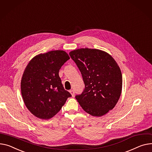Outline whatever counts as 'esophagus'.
I'll use <instances>...</instances> for the list:
<instances>
[{"mask_svg":"<svg viewBox=\"0 0 152 152\" xmlns=\"http://www.w3.org/2000/svg\"><path fill=\"white\" fill-rule=\"evenodd\" d=\"M69 92H70L71 94H72V96H75V92H74L73 90H69Z\"/></svg>","mask_w":152,"mask_h":152,"instance_id":"1","label":"esophagus"}]
</instances>
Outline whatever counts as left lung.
<instances>
[{"instance_id":"1","label":"left lung","mask_w":152,"mask_h":152,"mask_svg":"<svg viewBox=\"0 0 152 152\" xmlns=\"http://www.w3.org/2000/svg\"><path fill=\"white\" fill-rule=\"evenodd\" d=\"M81 73L85 88L75 96L90 115L101 117L117 103L122 90V75L114 58L103 50L81 48L69 53Z\"/></svg>"}]
</instances>
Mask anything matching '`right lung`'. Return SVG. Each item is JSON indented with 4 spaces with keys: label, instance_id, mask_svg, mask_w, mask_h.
<instances>
[{
    "label": "right lung",
    "instance_id": "obj_1",
    "mask_svg": "<svg viewBox=\"0 0 152 152\" xmlns=\"http://www.w3.org/2000/svg\"><path fill=\"white\" fill-rule=\"evenodd\" d=\"M69 59L64 50H52L35 56L27 65L21 79V94L26 106L35 117L52 118L72 96L58 75Z\"/></svg>",
    "mask_w": 152,
    "mask_h": 152
}]
</instances>
